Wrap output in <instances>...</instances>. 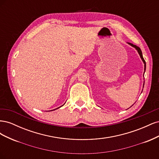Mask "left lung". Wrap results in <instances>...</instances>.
Wrapping results in <instances>:
<instances>
[{
	"instance_id": "8db88e82",
	"label": "left lung",
	"mask_w": 159,
	"mask_h": 159,
	"mask_svg": "<svg viewBox=\"0 0 159 159\" xmlns=\"http://www.w3.org/2000/svg\"><path fill=\"white\" fill-rule=\"evenodd\" d=\"M127 44H129L130 46H131L132 47L134 48H135V49L137 50V52L139 53V56H140V57H141V60H142L143 62V63H144V66H145V68H144V70H145V71H144V74H145V70H146V62H145V60H144V58H143V54H142V52H141V48H139V47L137 46L136 45H134V44H131V43H129V42H127ZM144 84H145V83H144ZM144 84H143V87H144Z\"/></svg>"
}]
</instances>
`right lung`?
<instances>
[{
    "mask_svg": "<svg viewBox=\"0 0 159 159\" xmlns=\"http://www.w3.org/2000/svg\"><path fill=\"white\" fill-rule=\"evenodd\" d=\"M64 104H65V103H64ZM63 105H61V106H63ZM61 106H60V107H61ZM60 107H57V108H56V109H54V110H56V109H58V108H60ZM51 111H53V110H51Z\"/></svg>",
    "mask_w": 159,
    "mask_h": 159,
    "instance_id": "obj_1",
    "label": "right lung"
}]
</instances>
